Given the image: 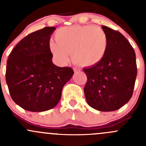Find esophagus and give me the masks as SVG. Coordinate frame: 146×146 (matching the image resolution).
Masks as SVG:
<instances>
[{
  "label": "esophagus",
  "instance_id": "1",
  "mask_svg": "<svg viewBox=\"0 0 146 146\" xmlns=\"http://www.w3.org/2000/svg\"><path fill=\"white\" fill-rule=\"evenodd\" d=\"M73 70H74L75 72H78V71H80V70H81V69L78 67H74L73 68Z\"/></svg>",
  "mask_w": 146,
  "mask_h": 146
}]
</instances>
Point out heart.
Instances as JSON below:
<instances>
[{"label": "heart", "instance_id": "b5f03b06", "mask_svg": "<svg viewBox=\"0 0 146 146\" xmlns=\"http://www.w3.org/2000/svg\"><path fill=\"white\" fill-rule=\"evenodd\" d=\"M57 42L51 41L49 48L59 64L64 65L69 54L76 64L92 66L105 55L108 39L105 32L98 26L73 25L58 29L55 35Z\"/></svg>", "mask_w": 146, "mask_h": 146}]
</instances>
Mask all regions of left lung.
I'll use <instances>...</instances> for the list:
<instances>
[{"label":"left lung","mask_w":146,"mask_h":146,"mask_svg":"<svg viewBox=\"0 0 146 146\" xmlns=\"http://www.w3.org/2000/svg\"><path fill=\"white\" fill-rule=\"evenodd\" d=\"M108 39L101 61L83 68L88 80L84 92L88 104L101 111L119 110L133 95L137 76L136 54L122 34L102 26Z\"/></svg>","instance_id":"8db88e82"}]
</instances>
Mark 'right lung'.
I'll list each match as a JSON object with an SVG mask.
<instances>
[{"mask_svg":"<svg viewBox=\"0 0 146 146\" xmlns=\"http://www.w3.org/2000/svg\"><path fill=\"white\" fill-rule=\"evenodd\" d=\"M55 29L46 27L28 35L15 46L7 61L5 80L10 96L27 111L54 108L74 73L70 67L53 64L49 41Z\"/></svg>","mask_w":146,"mask_h":146,"instance_id":"add662e5","label":"right lung"}]
</instances>
